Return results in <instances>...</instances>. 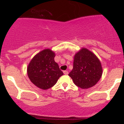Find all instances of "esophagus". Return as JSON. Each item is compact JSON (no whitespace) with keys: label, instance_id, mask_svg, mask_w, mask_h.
I'll list each match as a JSON object with an SVG mask.
<instances>
[{"label":"esophagus","instance_id":"34e87169","mask_svg":"<svg viewBox=\"0 0 124 124\" xmlns=\"http://www.w3.org/2000/svg\"><path fill=\"white\" fill-rule=\"evenodd\" d=\"M63 74L65 75H68V71H63Z\"/></svg>","mask_w":124,"mask_h":124}]
</instances>
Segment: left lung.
<instances>
[{
	"mask_svg": "<svg viewBox=\"0 0 124 124\" xmlns=\"http://www.w3.org/2000/svg\"><path fill=\"white\" fill-rule=\"evenodd\" d=\"M102 74L101 63L98 57L86 48H82L74 56L73 68L68 76L74 84L87 89L97 84Z\"/></svg>",
	"mask_w": 124,
	"mask_h": 124,
	"instance_id": "8db88e82",
	"label": "left lung"
}]
</instances>
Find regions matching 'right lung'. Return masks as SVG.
I'll list each match as a JSON object with an SVG mask.
<instances>
[{
  "instance_id": "add662e5",
  "label": "right lung",
  "mask_w": 124,
  "mask_h": 124,
  "mask_svg": "<svg viewBox=\"0 0 124 124\" xmlns=\"http://www.w3.org/2000/svg\"><path fill=\"white\" fill-rule=\"evenodd\" d=\"M55 53L45 49L32 58L27 68L30 80L36 86L46 90L53 87L63 73L54 61Z\"/></svg>"
}]
</instances>
